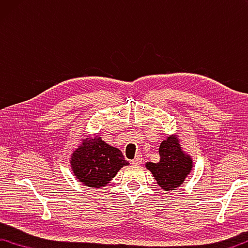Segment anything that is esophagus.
I'll use <instances>...</instances> for the list:
<instances>
[{
  "label": "esophagus",
  "instance_id": "34e87169",
  "mask_svg": "<svg viewBox=\"0 0 248 248\" xmlns=\"http://www.w3.org/2000/svg\"><path fill=\"white\" fill-rule=\"evenodd\" d=\"M141 160H142L141 155H140V154H137L135 159L132 160L131 162H132V164H140V163H141Z\"/></svg>",
  "mask_w": 248,
  "mask_h": 248
}]
</instances>
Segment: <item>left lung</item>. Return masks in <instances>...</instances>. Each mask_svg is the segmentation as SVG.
<instances>
[{
    "label": "left lung",
    "mask_w": 248,
    "mask_h": 248,
    "mask_svg": "<svg viewBox=\"0 0 248 248\" xmlns=\"http://www.w3.org/2000/svg\"><path fill=\"white\" fill-rule=\"evenodd\" d=\"M160 161L147 162L146 168L153 173L157 184L170 192L179 188L193 170V159L183 150L179 135H170L159 147Z\"/></svg>",
    "instance_id": "obj_1"
}]
</instances>
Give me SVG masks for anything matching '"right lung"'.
<instances>
[{
  "mask_svg": "<svg viewBox=\"0 0 248 248\" xmlns=\"http://www.w3.org/2000/svg\"><path fill=\"white\" fill-rule=\"evenodd\" d=\"M84 135L71 155V169L85 186L103 188L128 162L120 149L107 144L100 136L90 137L87 133Z\"/></svg>",
  "mask_w": 248,
  "mask_h": 248,
  "instance_id": "add662e5",
  "label": "right lung"
}]
</instances>
